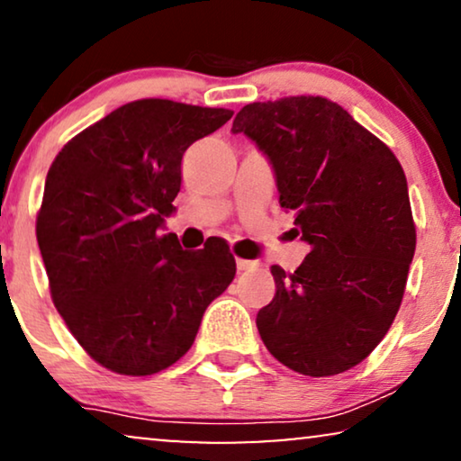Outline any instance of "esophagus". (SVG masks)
I'll return each mask as SVG.
<instances>
[{"label": "esophagus", "instance_id": "1", "mask_svg": "<svg viewBox=\"0 0 461 461\" xmlns=\"http://www.w3.org/2000/svg\"><path fill=\"white\" fill-rule=\"evenodd\" d=\"M236 267H238V271H249V269H255L257 263L246 261V258H236Z\"/></svg>", "mask_w": 461, "mask_h": 461}]
</instances>
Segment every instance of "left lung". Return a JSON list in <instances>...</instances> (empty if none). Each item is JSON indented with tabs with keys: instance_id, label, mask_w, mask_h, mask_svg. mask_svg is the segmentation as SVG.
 <instances>
[{
	"instance_id": "1",
	"label": "left lung",
	"mask_w": 461,
	"mask_h": 461,
	"mask_svg": "<svg viewBox=\"0 0 461 461\" xmlns=\"http://www.w3.org/2000/svg\"><path fill=\"white\" fill-rule=\"evenodd\" d=\"M274 167L280 206L311 246L294 274L274 265L258 334L298 374L334 375L378 347L416 252L407 179L391 148L320 95L252 102L233 119Z\"/></svg>"
}]
</instances>
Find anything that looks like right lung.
Wrapping results in <instances>:
<instances>
[{
  "label": "right lung",
  "mask_w": 461,
  "mask_h": 461,
  "mask_svg": "<svg viewBox=\"0 0 461 461\" xmlns=\"http://www.w3.org/2000/svg\"><path fill=\"white\" fill-rule=\"evenodd\" d=\"M231 110L138 100L83 129L51 163L37 242L70 334L110 372L150 375L184 357L236 261L163 233L181 158Z\"/></svg>",
  "instance_id": "1"
}]
</instances>
